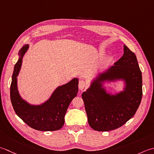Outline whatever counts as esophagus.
Segmentation results:
<instances>
[{
    "mask_svg": "<svg viewBox=\"0 0 154 154\" xmlns=\"http://www.w3.org/2000/svg\"><path fill=\"white\" fill-rule=\"evenodd\" d=\"M87 87V84L86 83L85 81L84 80H80L79 82V84H78V88L80 90H83L84 89H85Z\"/></svg>",
    "mask_w": 154,
    "mask_h": 154,
    "instance_id": "1",
    "label": "esophagus"
}]
</instances>
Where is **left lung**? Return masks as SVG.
Wrapping results in <instances>:
<instances>
[{
	"label": "left lung",
	"mask_w": 154,
	"mask_h": 154,
	"mask_svg": "<svg viewBox=\"0 0 154 154\" xmlns=\"http://www.w3.org/2000/svg\"><path fill=\"white\" fill-rule=\"evenodd\" d=\"M122 79L125 88L116 95L107 93L102 83ZM90 126L99 131L121 127L136 114L142 98V76L136 56L124 45V54L100 73L82 94Z\"/></svg>",
	"instance_id": "left-lung-1"
}]
</instances>
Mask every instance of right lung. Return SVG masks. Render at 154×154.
<instances>
[{
    "instance_id": "add662e5",
    "label": "right lung",
    "mask_w": 154,
    "mask_h": 154,
    "mask_svg": "<svg viewBox=\"0 0 154 154\" xmlns=\"http://www.w3.org/2000/svg\"><path fill=\"white\" fill-rule=\"evenodd\" d=\"M26 45L22 47L20 57L16 63L11 85V100L16 114L30 128L39 131L60 130L64 124L67 109L78 91V79L73 78L64 85L58 86L51 98L40 105H31L21 98L17 88V76L19 73L23 57L29 48Z\"/></svg>"
}]
</instances>
